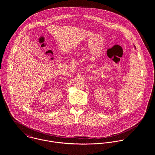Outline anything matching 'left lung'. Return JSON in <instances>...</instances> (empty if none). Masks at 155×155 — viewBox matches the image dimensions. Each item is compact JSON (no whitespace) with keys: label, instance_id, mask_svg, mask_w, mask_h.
Wrapping results in <instances>:
<instances>
[{"label":"left lung","instance_id":"left-lung-1","mask_svg":"<svg viewBox=\"0 0 155 155\" xmlns=\"http://www.w3.org/2000/svg\"><path fill=\"white\" fill-rule=\"evenodd\" d=\"M134 47H135V46H134Z\"/></svg>","mask_w":155,"mask_h":155}]
</instances>
